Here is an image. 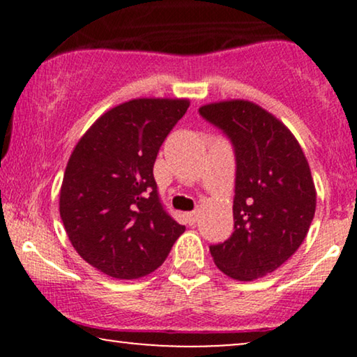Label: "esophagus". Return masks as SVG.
<instances>
[{
	"instance_id": "esophagus-1",
	"label": "esophagus",
	"mask_w": 357,
	"mask_h": 357,
	"mask_svg": "<svg viewBox=\"0 0 357 357\" xmlns=\"http://www.w3.org/2000/svg\"><path fill=\"white\" fill-rule=\"evenodd\" d=\"M187 221L190 224H195L198 221V213L197 211H192V213H187Z\"/></svg>"
}]
</instances>
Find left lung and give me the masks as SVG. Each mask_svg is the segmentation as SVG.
Returning a JSON list of instances; mask_svg holds the SVG:
<instances>
[{
    "label": "left lung",
    "mask_w": 357,
    "mask_h": 357,
    "mask_svg": "<svg viewBox=\"0 0 357 357\" xmlns=\"http://www.w3.org/2000/svg\"><path fill=\"white\" fill-rule=\"evenodd\" d=\"M199 114L231 138L237 162L234 232L209 250L224 275L258 280L294 255L309 232L317 206L309 162L291 130L250 100L213 102Z\"/></svg>",
    "instance_id": "8db88e82"
}]
</instances>
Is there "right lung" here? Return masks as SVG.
I'll return each instance as SVG.
<instances>
[{
    "label": "right lung",
    "mask_w": 357,
    "mask_h": 357,
    "mask_svg": "<svg viewBox=\"0 0 357 357\" xmlns=\"http://www.w3.org/2000/svg\"><path fill=\"white\" fill-rule=\"evenodd\" d=\"M188 99L143 97L102 114L66 164L60 216L82 260L116 280H138L162 265L180 226L164 211L153 167Z\"/></svg>",
    "instance_id": "add662e5"
}]
</instances>
